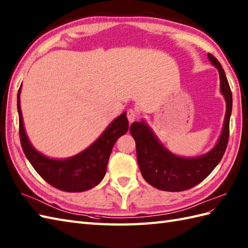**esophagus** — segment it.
<instances>
[{
    "mask_svg": "<svg viewBox=\"0 0 248 248\" xmlns=\"http://www.w3.org/2000/svg\"><path fill=\"white\" fill-rule=\"evenodd\" d=\"M126 116H128L129 123L132 124L137 118V112L134 110V108H130V110H128V112H126Z\"/></svg>",
    "mask_w": 248,
    "mask_h": 248,
    "instance_id": "esophagus-1",
    "label": "esophagus"
}]
</instances>
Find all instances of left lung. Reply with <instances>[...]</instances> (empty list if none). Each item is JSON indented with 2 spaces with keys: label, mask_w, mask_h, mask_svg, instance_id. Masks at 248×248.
I'll use <instances>...</instances> for the list:
<instances>
[{
  "label": "left lung",
  "mask_w": 248,
  "mask_h": 248,
  "mask_svg": "<svg viewBox=\"0 0 248 248\" xmlns=\"http://www.w3.org/2000/svg\"><path fill=\"white\" fill-rule=\"evenodd\" d=\"M212 65L220 74L221 93L225 97L226 114L222 133L209 152L198 157H181L163 146L145 122L133 123L130 132L136 142L137 163L142 177L151 186L164 191H184L197 186L221 162L229 138V120L232 110V95L225 72L215 56L208 54Z\"/></svg>",
  "instance_id": "left-lung-1"
}]
</instances>
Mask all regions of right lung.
<instances>
[{"label": "right lung", "mask_w": 248, "mask_h": 248, "mask_svg": "<svg viewBox=\"0 0 248 248\" xmlns=\"http://www.w3.org/2000/svg\"><path fill=\"white\" fill-rule=\"evenodd\" d=\"M21 86L18 92L20 140L23 152L33 169L45 182L62 191L81 192L97 186L106 175L114 143L129 130L126 113L115 118L97 140L82 152L64 159L49 158L31 146L25 133L20 106Z\"/></svg>", "instance_id": "1"}]
</instances>
